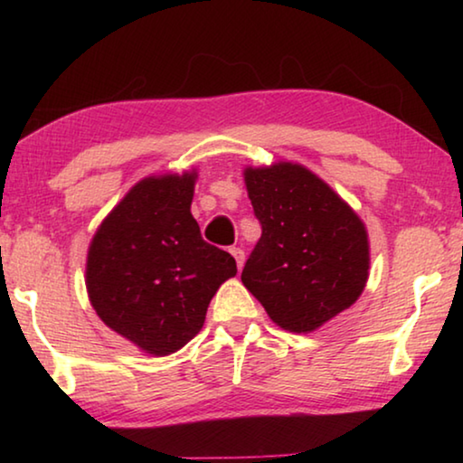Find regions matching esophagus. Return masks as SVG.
<instances>
[{
  "label": "esophagus",
  "mask_w": 463,
  "mask_h": 463,
  "mask_svg": "<svg viewBox=\"0 0 463 463\" xmlns=\"http://www.w3.org/2000/svg\"><path fill=\"white\" fill-rule=\"evenodd\" d=\"M231 253L234 257V261H237V268L242 269V263H245V250L239 249V247H232Z\"/></svg>",
  "instance_id": "34e87169"
}]
</instances>
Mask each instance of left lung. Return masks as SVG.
Listing matches in <instances>:
<instances>
[{"label": "left lung", "instance_id": "left-lung-1", "mask_svg": "<svg viewBox=\"0 0 463 463\" xmlns=\"http://www.w3.org/2000/svg\"><path fill=\"white\" fill-rule=\"evenodd\" d=\"M261 239L241 273L268 317L289 333H312L357 302L370 278L362 218L300 163L245 167Z\"/></svg>", "mask_w": 463, "mask_h": 463}]
</instances>
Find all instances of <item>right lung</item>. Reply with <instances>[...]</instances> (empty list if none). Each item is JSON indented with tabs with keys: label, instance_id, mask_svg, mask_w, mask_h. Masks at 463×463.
<instances>
[{
	"label": "right lung",
	"instance_id": "obj_1",
	"mask_svg": "<svg viewBox=\"0 0 463 463\" xmlns=\"http://www.w3.org/2000/svg\"><path fill=\"white\" fill-rule=\"evenodd\" d=\"M198 169L140 179L90 242L85 288L104 325L143 354H175L202 331L237 263L208 245L192 216Z\"/></svg>",
	"mask_w": 463,
	"mask_h": 463
}]
</instances>
